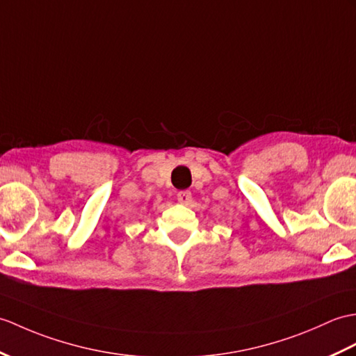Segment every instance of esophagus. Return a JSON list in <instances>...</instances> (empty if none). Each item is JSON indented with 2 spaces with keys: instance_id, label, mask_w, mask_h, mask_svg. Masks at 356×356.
<instances>
[{
  "instance_id": "1",
  "label": "esophagus",
  "mask_w": 356,
  "mask_h": 356,
  "mask_svg": "<svg viewBox=\"0 0 356 356\" xmlns=\"http://www.w3.org/2000/svg\"><path fill=\"white\" fill-rule=\"evenodd\" d=\"M191 198H193L191 191H179V193H177V200H179L181 204H188L189 202H191Z\"/></svg>"
}]
</instances>
